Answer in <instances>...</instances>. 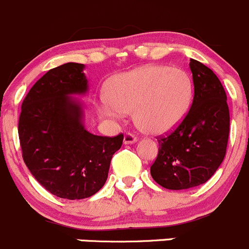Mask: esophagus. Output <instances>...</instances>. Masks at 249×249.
<instances>
[{"mask_svg":"<svg viewBox=\"0 0 249 249\" xmlns=\"http://www.w3.org/2000/svg\"><path fill=\"white\" fill-rule=\"evenodd\" d=\"M136 141H137V137L135 136V135L130 134V132H127V134L124 136V143H125V144H132V143H135Z\"/></svg>","mask_w":249,"mask_h":249,"instance_id":"esophagus-1","label":"esophagus"}]
</instances>
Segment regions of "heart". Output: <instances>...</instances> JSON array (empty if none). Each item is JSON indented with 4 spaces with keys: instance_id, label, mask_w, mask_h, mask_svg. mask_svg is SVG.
I'll return each mask as SVG.
<instances>
[{
    "instance_id": "b5f03b06",
    "label": "heart",
    "mask_w": 249,
    "mask_h": 249,
    "mask_svg": "<svg viewBox=\"0 0 249 249\" xmlns=\"http://www.w3.org/2000/svg\"><path fill=\"white\" fill-rule=\"evenodd\" d=\"M194 88L180 69L148 65L115 76L108 96L97 102V110L110 119H123L134 109L137 126L152 135L175 129L192 106Z\"/></svg>"
}]
</instances>
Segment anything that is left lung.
<instances>
[{
  "label": "left lung",
  "instance_id": "left-lung-1",
  "mask_svg": "<svg viewBox=\"0 0 249 249\" xmlns=\"http://www.w3.org/2000/svg\"><path fill=\"white\" fill-rule=\"evenodd\" d=\"M194 99L183 122L161 137L150 166L153 179L171 190L189 189L207 182L223 162L229 139L227 94L211 69L190 59Z\"/></svg>",
  "mask_w": 249,
  "mask_h": 249
}]
</instances>
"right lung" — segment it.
<instances>
[{
	"mask_svg": "<svg viewBox=\"0 0 249 249\" xmlns=\"http://www.w3.org/2000/svg\"><path fill=\"white\" fill-rule=\"evenodd\" d=\"M84 65L49 70L27 92L19 117L22 159L53 195L80 200L96 194L108 177L113 154L124 135L97 136L83 124V107L72 95L88 91Z\"/></svg>",
	"mask_w": 249,
	"mask_h": 249,
	"instance_id": "add662e5",
	"label": "right lung"
}]
</instances>
